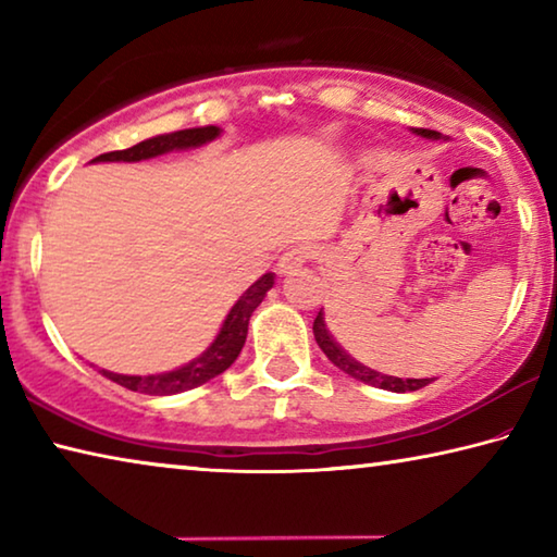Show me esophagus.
I'll list each match as a JSON object with an SVG mask.
<instances>
[{
    "mask_svg": "<svg viewBox=\"0 0 557 557\" xmlns=\"http://www.w3.org/2000/svg\"><path fill=\"white\" fill-rule=\"evenodd\" d=\"M314 258V252L309 248H289L285 256H282L277 260V270L280 275H287V272H295L297 268L305 265V262H309Z\"/></svg>",
    "mask_w": 557,
    "mask_h": 557,
    "instance_id": "1",
    "label": "esophagus"
}]
</instances>
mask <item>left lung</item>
Masks as SVG:
<instances>
[{"label": "left lung", "mask_w": 557, "mask_h": 557, "mask_svg": "<svg viewBox=\"0 0 557 557\" xmlns=\"http://www.w3.org/2000/svg\"><path fill=\"white\" fill-rule=\"evenodd\" d=\"M414 135L425 137V139H442L440 132L435 129H412ZM314 338L317 344L322 351L326 354L329 361H332L336 369H342L344 373L351 375V379L361 381V383H369V385H375V388H383V391H393V393H408V391H420L425 388L428 383H432V379H398V375H385V373H379L369 369V366L358 363L356 358L348 356L342 346H338L336 338L332 336V332L326 329V322H324V312L319 309V314L314 319Z\"/></svg>", "instance_id": "8db88e82"}]
</instances>
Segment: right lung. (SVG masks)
Segmentation results:
<instances>
[{"instance_id": "add662e5", "label": "right lung", "mask_w": 557, "mask_h": 557, "mask_svg": "<svg viewBox=\"0 0 557 557\" xmlns=\"http://www.w3.org/2000/svg\"><path fill=\"white\" fill-rule=\"evenodd\" d=\"M221 137V127L206 125V127H191V129H178L169 132V135L149 137L145 143H139L129 149H120V152H108L92 159V162H143V159H152L166 152H178V149H196L213 143ZM275 285V275L265 272L258 282L243 292L238 301L231 307L228 317L223 319L221 332L215 334L211 346L206 348L201 356H196L194 361L178 366L174 371L154 373V375H122L100 369V373L110 379L112 383L122 385V388L147 393V395H174L191 391L196 385L209 383L215 375H221L225 369H231V363L238 358L240 348L248 336L250 317L260 307V301L265 299L268 289Z\"/></svg>"}]
</instances>
